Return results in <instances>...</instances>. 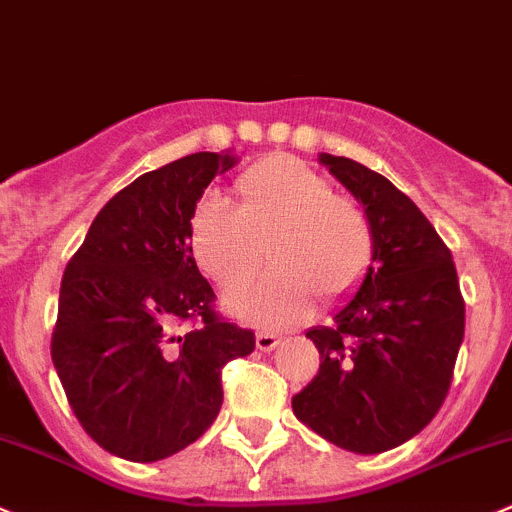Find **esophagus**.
I'll list each match as a JSON object with an SVG mask.
<instances>
[{
  "instance_id": "34e87169",
  "label": "esophagus",
  "mask_w": 512,
  "mask_h": 512,
  "mask_svg": "<svg viewBox=\"0 0 512 512\" xmlns=\"http://www.w3.org/2000/svg\"><path fill=\"white\" fill-rule=\"evenodd\" d=\"M277 345H280V337L272 335V332H260V335H257V350L270 352L275 350Z\"/></svg>"
}]
</instances>
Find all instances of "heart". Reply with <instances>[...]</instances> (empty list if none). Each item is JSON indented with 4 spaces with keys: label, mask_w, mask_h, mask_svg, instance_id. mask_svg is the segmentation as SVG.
Instances as JSON below:
<instances>
[{
    "label": "heart",
    "mask_w": 512,
    "mask_h": 512,
    "mask_svg": "<svg viewBox=\"0 0 512 512\" xmlns=\"http://www.w3.org/2000/svg\"><path fill=\"white\" fill-rule=\"evenodd\" d=\"M235 190L240 210L210 197L192 215V250L220 285L247 280L267 247L272 270L225 295L232 315L287 327L310 315L315 297L337 305L357 290L375 237L355 200L335 195L325 177L285 155L247 167Z\"/></svg>",
    "instance_id": "heart-1"
}]
</instances>
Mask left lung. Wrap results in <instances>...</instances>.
Here are the masks:
<instances>
[{"label":"left lung","instance_id":"1","mask_svg":"<svg viewBox=\"0 0 512 512\" xmlns=\"http://www.w3.org/2000/svg\"><path fill=\"white\" fill-rule=\"evenodd\" d=\"M320 165L370 217L375 250L330 325L305 332L320 370L292 398L312 433L375 455L415 438L443 405L465 335V302L445 242L388 177L320 152Z\"/></svg>","mask_w":512,"mask_h":512}]
</instances>
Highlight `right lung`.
<instances>
[{"label": "right lung", "instance_id": "obj_1", "mask_svg": "<svg viewBox=\"0 0 512 512\" xmlns=\"http://www.w3.org/2000/svg\"><path fill=\"white\" fill-rule=\"evenodd\" d=\"M237 165L195 152L137 177L99 210L64 270L52 362L89 438L155 463L195 443L222 408V367L255 350L220 320L192 257V215L212 177ZM190 319L195 331L176 327Z\"/></svg>", "mask_w": 512, "mask_h": 512}]
</instances>
